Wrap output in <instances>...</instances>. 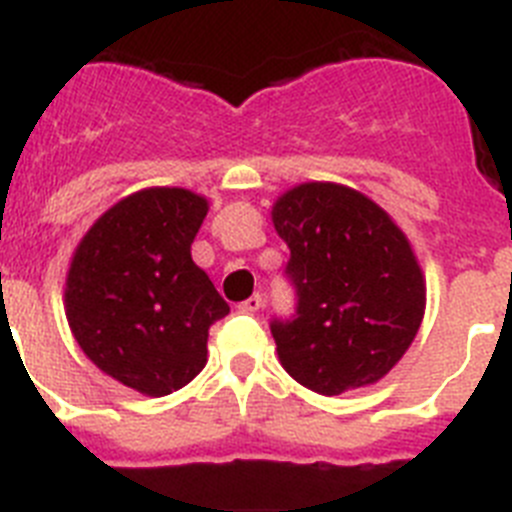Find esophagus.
<instances>
[{"mask_svg":"<svg viewBox=\"0 0 512 512\" xmlns=\"http://www.w3.org/2000/svg\"><path fill=\"white\" fill-rule=\"evenodd\" d=\"M260 309H262L260 293H255V296H250V299L239 304V311H242V314H255V311H260Z\"/></svg>","mask_w":512,"mask_h":512,"instance_id":"esophagus-1","label":"esophagus"}]
</instances>
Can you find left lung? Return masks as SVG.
<instances>
[{"label": "left lung", "instance_id": "1", "mask_svg": "<svg viewBox=\"0 0 512 512\" xmlns=\"http://www.w3.org/2000/svg\"><path fill=\"white\" fill-rule=\"evenodd\" d=\"M288 244L296 314L273 319L281 366L306 389L335 397L384 379L415 340L425 278L389 213L337 182H304L273 206Z\"/></svg>", "mask_w": 512, "mask_h": 512}]
</instances>
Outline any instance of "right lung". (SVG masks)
<instances>
[{"label":"right lung","mask_w":512,"mask_h":512,"mask_svg":"<svg viewBox=\"0 0 512 512\" xmlns=\"http://www.w3.org/2000/svg\"><path fill=\"white\" fill-rule=\"evenodd\" d=\"M203 195L146 188L102 213L66 275V319L84 355L146 397L182 389L206 366L208 330L229 304L190 257Z\"/></svg>","instance_id":"obj_1"}]
</instances>
